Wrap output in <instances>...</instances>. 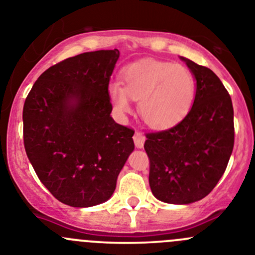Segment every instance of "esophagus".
I'll list each match as a JSON object with an SVG mask.
<instances>
[{
	"mask_svg": "<svg viewBox=\"0 0 255 255\" xmlns=\"http://www.w3.org/2000/svg\"><path fill=\"white\" fill-rule=\"evenodd\" d=\"M132 139H134L135 147L139 148V149L144 147V141H145V136H144V134H141V132H135Z\"/></svg>",
	"mask_w": 255,
	"mask_h": 255,
	"instance_id": "esophagus-1",
	"label": "esophagus"
}]
</instances>
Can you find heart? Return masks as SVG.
Here are the masks:
<instances>
[{
  "label": "heart",
  "mask_w": 255,
  "mask_h": 255,
  "mask_svg": "<svg viewBox=\"0 0 255 255\" xmlns=\"http://www.w3.org/2000/svg\"><path fill=\"white\" fill-rule=\"evenodd\" d=\"M124 85L111 83L108 97L120 116L132 111L139 101L140 116L153 129H168L189 114L195 97L193 74L181 65L144 60L125 67Z\"/></svg>",
  "instance_id": "b5f03b06"
}]
</instances>
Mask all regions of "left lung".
<instances>
[{
	"mask_svg": "<svg viewBox=\"0 0 255 255\" xmlns=\"http://www.w3.org/2000/svg\"><path fill=\"white\" fill-rule=\"evenodd\" d=\"M195 79L193 107L181 123L147 134L153 195L170 204L203 199L217 185L234 148L231 97L211 69L180 57Z\"/></svg>",
	"mask_w": 255,
	"mask_h": 255,
	"instance_id": "8db88e82",
	"label": "left lung"
}]
</instances>
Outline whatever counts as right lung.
I'll use <instances>...</instances> for the list:
<instances>
[{"label":"right lung","mask_w":255,"mask_h":255,"mask_svg":"<svg viewBox=\"0 0 255 255\" xmlns=\"http://www.w3.org/2000/svg\"><path fill=\"white\" fill-rule=\"evenodd\" d=\"M119 57L115 48L66 58L38 78L24 103L26 155L42 184L67 206L107 202L134 150V131L111 117L108 84Z\"/></svg>","instance_id":"obj_1"}]
</instances>
